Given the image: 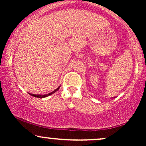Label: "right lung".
Masks as SVG:
<instances>
[{
	"label": "right lung",
	"mask_w": 146,
	"mask_h": 146,
	"mask_svg": "<svg viewBox=\"0 0 146 146\" xmlns=\"http://www.w3.org/2000/svg\"><path fill=\"white\" fill-rule=\"evenodd\" d=\"M59 88H60V87H58V88H57V89L55 90L54 91L51 92V93H48V94H46V95H34V94H31V93H29V95H32V96L35 97V98H46V97L48 96V95H52V94H53V93H54L55 92H56L57 90H58V89H59Z\"/></svg>",
	"instance_id": "1"
}]
</instances>
